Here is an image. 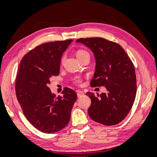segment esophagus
I'll return each mask as SVG.
<instances>
[{"label":"esophagus","mask_w":157,"mask_h":157,"mask_svg":"<svg viewBox=\"0 0 157 157\" xmlns=\"http://www.w3.org/2000/svg\"><path fill=\"white\" fill-rule=\"evenodd\" d=\"M84 95V93L82 91H77V96H78V98L81 97V96Z\"/></svg>","instance_id":"34e87169"}]
</instances>
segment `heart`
<instances>
[{
  "label": "heart",
  "mask_w": 157,
  "mask_h": 157,
  "mask_svg": "<svg viewBox=\"0 0 157 157\" xmlns=\"http://www.w3.org/2000/svg\"><path fill=\"white\" fill-rule=\"evenodd\" d=\"M76 57L78 58V59L79 60V61H81V59H83V58H85V57H90L89 53L87 51L84 50V49H78V50H77L76 52ZM64 59H65V58H64V57H63L61 59V64L63 63ZM75 82L78 83V84H81V78H77L76 80H75Z\"/></svg>",
  "instance_id": "heart-1"
}]
</instances>
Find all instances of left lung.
I'll return each instance as SVG.
<instances>
[{
    "label": "left lung",
    "mask_w": 157,
    "mask_h": 157,
    "mask_svg": "<svg viewBox=\"0 0 157 157\" xmlns=\"http://www.w3.org/2000/svg\"><path fill=\"white\" fill-rule=\"evenodd\" d=\"M93 51L96 71L91 87L105 86L106 93L87 92L91 100L88 109L90 118L106 126L118 124L125 119L132 108L136 94V77L132 60L117 43L104 38H78Z\"/></svg>",
    "instance_id": "1"
}]
</instances>
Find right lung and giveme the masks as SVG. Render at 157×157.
<instances>
[{
  "mask_svg": "<svg viewBox=\"0 0 157 157\" xmlns=\"http://www.w3.org/2000/svg\"><path fill=\"white\" fill-rule=\"evenodd\" d=\"M73 40L40 44L29 51L21 61L16 78V94L25 118L46 134L63 129L70 121L77 94L64 88L62 96L48 87L50 78L60 73L62 54Z\"/></svg>",
  "mask_w": 157,
  "mask_h": 157,
  "instance_id": "right-lung-1",
  "label": "right lung"
}]
</instances>
